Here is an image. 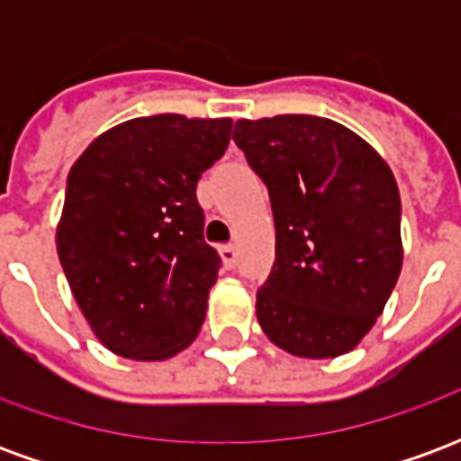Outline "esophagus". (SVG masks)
I'll use <instances>...</instances> for the list:
<instances>
[{"instance_id": "1", "label": "esophagus", "mask_w": 461, "mask_h": 461, "mask_svg": "<svg viewBox=\"0 0 461 461\" xmlns=\"http://www.w3.org/2000/svg\"><path fill=\"white\" fill-rule=\"evenodd\" d=\"M220 257L221 261H224V267H234V264H237V249H234L231 244L220 247Z\"/></svg>"}]
</instances>
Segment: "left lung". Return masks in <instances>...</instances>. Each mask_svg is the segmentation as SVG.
<instances>
[{"label": "left lung", "instance_id": "left-lung-1", "mask_svg": "<svg viewBox=\"0 0 461 461\" xmlns=\"http://www.w3.org/2000/svg\"><path fill=\"white\" fill-rule=\"evenodd\" d=\"M234 142L267 185L276 227L259 326L291 356H343L373 329L402 269L393 172L360 135L319 115L237 121Z\"/></svg>", "mask_w": 461, "mask_h": 461}]
</instances>
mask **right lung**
<instances>
[{"label": "right lung", "instance_id": "1", "mask_svg": "<svg viewBox=\"0 0 461 461\" xmlns=\"http://www.w3.org/2000/svg\"><path fill=\"white\" fill-rule=\"evenodd\" d=\"M230 138L231 118H132L98 135L68 172L56 251L115 356L165 360L197 339L221 261L194 190Z\"/></svg>", "mask_w": 461, "mask_h": 461}]
</instances>
